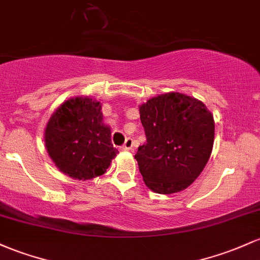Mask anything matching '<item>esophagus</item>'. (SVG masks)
Listing matches in <instances>:
<instances>
[{
  "label": "esophagus",
  "instance_id": "obj_1",
  "mask_svg": "<svg viewBox=\"0 0 260 260\" xmlns=\"http://www.w3.org/2000/svg\"><path fill=\"white\" fill-rule=\"evenodd\" d=\"M133 148V139L132 138H127L125 139L123 147H122V150H124V152H128V150H131Z\"/></svg>",
  "mask_w": 260,
  "mask_h": 260
}]
</instances>
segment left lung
Returning a JSON list of instances; mask_svg holds the SVG:
<instances>
[{"mask_svg": "<svg viewBox=\"0 0 260 260\" xmlns=\"http://www.w3.org/2000/svg\"><path fill=\"white\" fill-rule=\"evenodd\" d=\"M147 143L135 155L144 184L169 195L189 187L209 161L215 119L204 102L167 92L139 106Z\"/></svg>", "mask_w": 260, "mask_h": 260, "instance_id": "left-lung-1", "label": "left lung"}]
</instances>
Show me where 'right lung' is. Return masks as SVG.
Returning a JSON list of instances; mask_svg holds the SVG:
<instances>
[{
  "mask_svg": "<svg viewBox=\"0 0 260 260\" xmlns=\"http://www.w3.org/2000/svg\"><path fill=\"white\" fill-rule=\"evenodd\" d=\"M101 102L88 96L69 99L45 125L44 143L55 167L74 180H88L106 173L118 153L104 123Z\"/></svg>",
  "mask_w": 260,
  "mask_h": 260,
  "instance_id": "1",
  "label": "right lung"
}]
</instances>
